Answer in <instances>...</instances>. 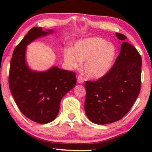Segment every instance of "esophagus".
I'll list each match as a JSON object with an SVG mask.
<instances>
[{
    "label": "esophagus",
    "instance_id": "obj_1",
    "mask_svg": "<svg viewBox=\"0 0 152 152\" xmlns=\"http://www.w3.org/2000/svg\"><path fill=\"white\" fill-rule=\"evenodd\" d=\"M84 82V79L82 77L81 75H79L78 77H77V82L79 84H83Z\"/></svg>",
    "mask_w": 152,
    "mask_h": 152
}]
</instances>
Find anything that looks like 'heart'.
<instances>
[{
    "mask_svg": "<svg viewBox=\"0 0 152 152\" xmlns=\"http://www.w3.org/2000/svg\"><path fill=\"white\" fill-rule=\"evenodd\" d=\"M115 47L100 37L80 39L73 50H65L64 59L70 67L78 68L80 61L84 62L85 75L90 79H99L109 71L115 57Z\"/></svg>",
    "mask_w": 152,
    "mask_h": 152,
    "instance_id": "1",
    "label": "heart"
}]
</instances>
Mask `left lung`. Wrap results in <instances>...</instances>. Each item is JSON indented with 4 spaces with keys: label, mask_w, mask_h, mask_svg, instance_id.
<instances>
[{
    "label": "left lung",
    "mask_w": 152,
    "mask_h": 152,
    "mask_svg": "<svg viewBox=\"0 0 152 152\" xmlns=\"http://www.w3.org/2000/svg\"><path fill=\"white\" fill-rule=\"evenodd\" d=\"M115 35L123 42L113 66L98 80L86 81L85 85V112L97 124L112 123L123 118L140 91L141 56L136 48L124 41L125 35Z\"/></svg>",
    "instance_id": "8db88e82"
}]
</instances>
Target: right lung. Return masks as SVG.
<instances>
[{
  "label": "right lung",
  "instance_id": "add662e5",
  "mask_svg": "<svg viewBox=\"0 0 152 152\" xmlns=\"http://www.w3.org/2000/svg\"><path fill=\"white\" fill-rule=\"evenodd\" d=\"M53 32L32 28L16 46L10 62L9 85L14 101L24 115L40 124L55 119L62 97L76 84V75L72 71L54 66L45 72H37L27 65V45Z\"/></svg>",
  "mask_w": 152,
  "mask_h": 152
}]
</instances>
